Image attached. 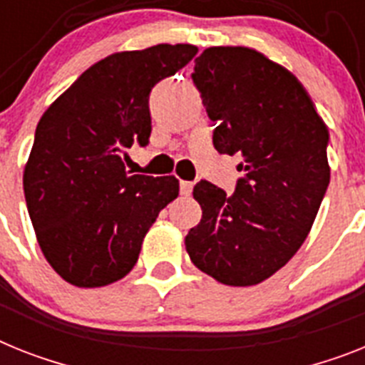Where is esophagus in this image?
Here are the masks:
<instances>
[{"label": "esophagus", "instance_id": "obj_1", "mask_svg": "<svg viewBox=\"0 0 365 365\" xmlns=\"http://www.w3.org/2000/svg\"><path fill=\"white\" fill-rule=\"evenodd\" d=\"M192 185H195L192 182H185V180H182V182H180V192H182V195H185V197H189L192 191Z\"/></svg>", "mask_w": 365, "mask_h": 365}]
</instances>
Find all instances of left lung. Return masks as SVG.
<instances>
[{"label": "left lung", "instance_id": "8db88e82", "mask_svg": "<svg viewBox=\"0 0 365 365\" xmlns=\"http://www.w3.org/2000/svg\"><path fill=\"white\" fill-rule=\"evenodd\" d=\"M192 83L217 124L219 154L241 155L234 195L200 180L191 262L226 286L272 277L304 243L330 182L329 130L301 81L250 48H207Z\"/></svg>", "mask_w": 365, "mask_h": 365}]
</instances>
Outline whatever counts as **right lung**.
I'll return each mask as SVG.
<instances>
[{"label": "right lung", "mask_w": 365, "mask_h": 365, "mask_svg": "<svg viewBox=\"0 0 365 365\" xmlns=\"http://www.w3.org/2000/svg\"><path fill=\"white\" fill-rule=\"evenodd\" d=\"M191 44L113 53L85 70L36 125L24 192L53 271L78 287L124 278L159 211L178 197L174 176L125 173V150L150 143V93L197 55Z\"/></svg>", "instance_id": "add662e5"}]
</instances>
